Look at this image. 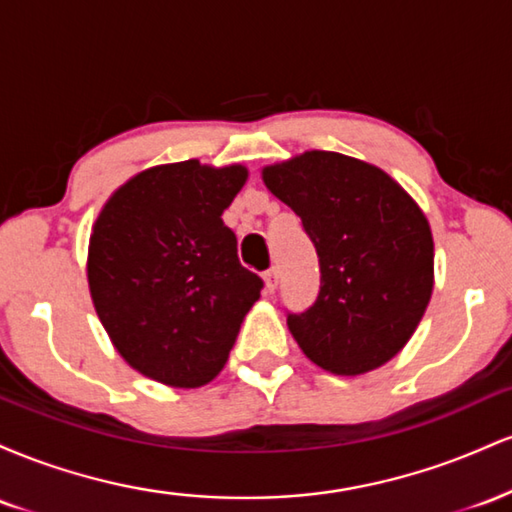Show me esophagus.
Listing matches in <instances>:
<instances>
[{"label":"esophagus","instance_id":"34e87169","mask_svg":"<svg viewBox=\"0 0 512 512\" xmlns=\"http://www.w3.org/2000/svg\"><path fill=\"white\" fill-rule=\"evenodd\" d=\"M276 286H279V269L272 267L264 272V291L267 293H274Z\"/></svg>","mask_w":512,"mask_h":512}]
</instances>
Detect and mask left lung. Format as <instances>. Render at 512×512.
<instances>
[{
    "mask_svg": "<svg viewBox=\"0 0 512 512\" xmlns=\"http://www.w3.org/2000/svg\"><path fill=\"white\" fill-rule=\"evenodd\" d=\"M274 197L301 216L320 262V291L286 322L303 354L334 375H361L402 351L433 291L424 211L390 175L334 151L262 170Z\"/></svg>",
    "mask_w": 512,
    "mask_h": 512,
    "instance_id": "8db88e82",
    "label": "left lung"
}]
</instances>
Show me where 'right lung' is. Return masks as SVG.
Returning <instances> with one entry per match:
<instances>
[{"mask_svg":"<svg viewBox=\"0 0 512 512\" xmlns=\"http://www.w3.org/2000/svg\"><path fill=\"white\" fill-rule=\"evenodd\" d=\"M245 180L243 166H156L98 214L88 243L93 305L120 356L146 378L199 387L226 366L264 286L221 221Z\"/></svg>","mask_w":512,"mask_h":512,"instance_id":"add662e5","label":"right lung"}]
</instances>
